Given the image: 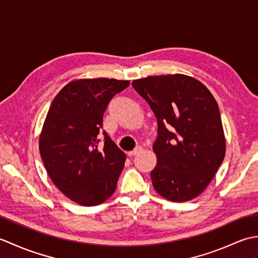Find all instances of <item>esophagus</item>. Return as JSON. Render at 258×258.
Instances as JSON below:
<instances>
[{"label":"esophagus","instance_id":"34e87169","mask_svg":"<svg viewBox=\"0 0 258 258\" xmlns=\"http://www.w3.org/2000/svg\"><path fill=\"white\" fill-rule=\"evenodd\" d=\"M141 151H142V147L139 146V147H136L135 150L131 151V152H127V155H128L130 157H132V156H134V155H136V154H139V153H140Z\"/></svg>","mask_w":258,"mask_h":258}]
</instances>
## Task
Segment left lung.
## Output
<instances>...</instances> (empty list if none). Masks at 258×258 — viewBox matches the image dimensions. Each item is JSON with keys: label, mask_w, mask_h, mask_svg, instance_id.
I'll list each match as a JSON object with an SVG mask.
<instances>
[{"label": "left lung", "mask_w": 258, "mask_h": 258, "mask_svg": "<svg viewBox=\"0 0 258 258\" xmlns=\"http://www.w3.org/2000/svg\"><path fill=\"white\" fill-rule=\"evenodd\" d=\"M132 85L157 119L153 186L169 201L195 199L211 183L225 156L215 98L200 81L183 74L149 76Z\"/></svg>", "instance_id": "1"}]
</instances>
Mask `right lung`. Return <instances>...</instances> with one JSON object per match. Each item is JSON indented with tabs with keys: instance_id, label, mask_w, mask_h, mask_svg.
<instances>
[{
	"instance_id": "1",
	"label": "right lung",
	"mask_w": 258,
	"mask_h": 258,
	"mask_svg": "<svg viewBox=\"0 0 258 258\" xmlns=\"http://www.w3.org/2000/svg\"><path fill=\"white\" fill-rule=\"evenodd\" d=\"M130 85L114 79L78 80L65 85L48 109L40 153L48 176L80 205L95 206L111 196L126 155L103 131V114L114 95Z\"/></svg>"
}]
</instances>
